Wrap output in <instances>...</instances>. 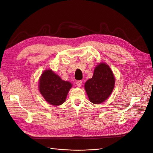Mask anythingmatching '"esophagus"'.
I'll return each instance as SVG.
<instances>
[{
  "mask_svg": "<svg viewBox=\"0 0 153 153\" xmlns=\"http://www.w3.org/2000/svg\"><path fill=\"white\" fill-rule=\"evenodd\" d=\"M76 85H77L78 87H80V86H82V81H81V80H78V81H76Z\"/></svg>",
  "mask_w": 153,
  "mask_h": 153,
  "instance_id": "1",
  "label": "esophagus"
}]
</instances>
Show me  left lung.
<instances>
[{
	"label": "left lung",
	"instance_id": "8db88e82",
	"mask_svg": "<svg viewBox=\"0 0 153 153\" xmlns=\"http://www.w3.org/2000/svg\"><path fill=\"white\" fill-rule=\"evenodd\" d=\"M114 83L115 78L110 67L105 63L98 65L94 68L93 77L85 84L90 101L94 104L104 102L111 94Z\"/></svg>",
	"mask_w": 153,
	"mask_h": 153
}]
</instances>
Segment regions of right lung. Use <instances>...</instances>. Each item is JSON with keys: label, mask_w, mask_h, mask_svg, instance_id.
Returning a JSON list of instances; mask_svg holds the SVG:
<instances>
[{"label": "right lung", "mask_w": 153, "mask_h": 153, "mask_svg": "<svg viewBox=\"0 0 153 153\" xmlns=\"http://www.w3.org/2000/svg\"><path fill=\"white\" fill-rule=\"evenodd\" d=\"M70 82L62 80L52 70H46L42 74L39 83L40 93L47 102L53 106L63 104L71 88Z\"/></svg>", "instance_id": "1"}]
</instances>
